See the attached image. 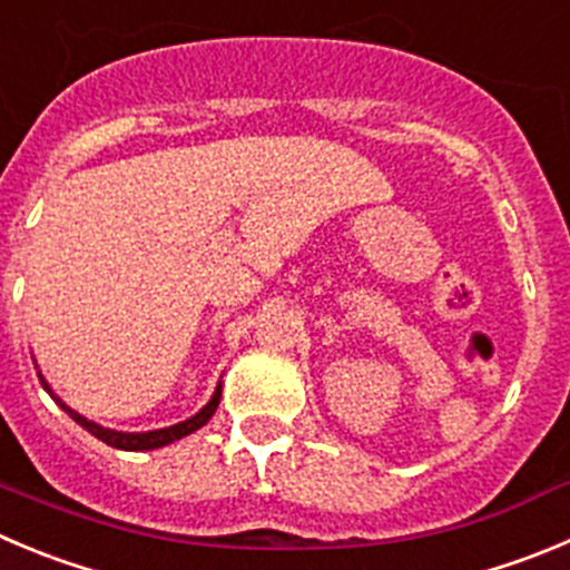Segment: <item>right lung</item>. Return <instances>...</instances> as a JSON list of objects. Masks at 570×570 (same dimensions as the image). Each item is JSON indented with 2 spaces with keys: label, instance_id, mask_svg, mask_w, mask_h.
Instances as JSON below:
<instances>
[{
  "label": "right lung",
  "instance_id": "1",
  "mask_svg": "<svg viewBox=\"0 0 570 570\" xmlns=\"http://www.w3.org/2000/svg\"><path fill=\"white\" fill-rule=\"evenodd\" d=\"M39 380H41V387H45V391L50 393L52 399H56V405L61 407L63 413H69V419H72V422L81 424V428L87 430V433H92L95 439H100V441H104V444L115 446V450H129V453H142V450H157V446L174 444V441H179V439H185V435L196 433V430L205 428V424L210 422V416H213V413H216V407H219V399H222V382H219V385H216V391H213V396L207 399V405L202 407L199 413H194V416H190V419H185V422L171 424V428L148 430V433H124V430L100 428L98 422H92V419H87V416H81V413H78V411H72V407H69L61 396H56V393H52L50 382H47L45 376H41V371H39Z\"/></svg>",
  "mask_w": 570,
  "mask_h": 570
}]
</instances>
